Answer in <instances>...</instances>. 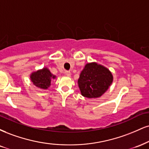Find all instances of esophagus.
<instances>
[{"instance_id": "obj_1", "label": "esophagus", "mask_w": 149, "mask_h": 149, "mask_svg": "<svg viewBox=\"0 0 149 149\" xmlns=\"http://www.w3.org/2000/svg\"><path fill=\"white\" fill-rule=\"evenodd\" d=\"M65 74H66V76H71V72H70L69 71H65Z\"/></svg>"}]
</instances>
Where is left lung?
Instances as JSON below:
<instances>
[{
	"instance_id": "8db88e82",
	"label": "left lung",
	"mask_w": 149,
	"mask_h": 149,
	"mask_svg": "<svg viewBox=\"0 0 149 149\" xmlns=\"http://www.w3.org/2000/svg\"><path fill=\"white\" fill-rule=\"evenodd\" d=\"M113 81L110 70L96 62L85 66L78 80L81 94L89 98H98L108 89Z\"/></svg>"
}]
</instances>
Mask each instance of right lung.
Listing matches in <instances>:
<instances>
[{"mask_svg":"<svg viewBox=\"0 0 149 149\" xmlns=\"http://www.w3.org/2000/svg\"><path fill=\"white\" fill-rule=\"evenodd\" d=\"M33 85L38 88L47 89L51 85L52 79H55L56 76L53 75L47 68L44 67L42 69L38 70L31 73L30 76Z\"/></svg>","mask_w":149,"mask_h":149,"instance_id":"right-lung-1","label":"right lung"}]
</instances>
